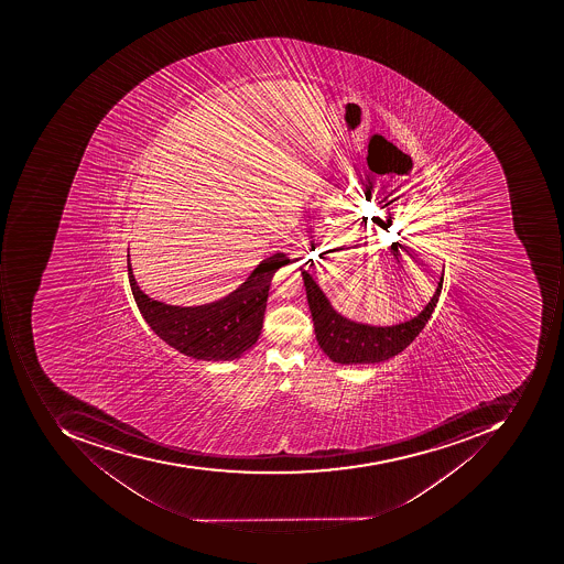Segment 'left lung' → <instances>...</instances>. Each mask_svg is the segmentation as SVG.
<instances>
[{"label": "left lung", "instance_id": "1", "mask_svg": "<svg viewBox=\"0 0 564 564\" xmlns=\"http://www.w3.org/2000/svg\"><path fill=\"white\" fill-rule=\"evenodd\" d=\"M302 276L305 281L306 300L312 312L318 346L332 361L340 365L387 361L406 349L415 340L416 335L424 330L425 324L432 317V312L441 296L442 281H444V273H442L434 296L416 317L391 327H376V325L349 321L339 312H335L312 274L302 269Z\"/></svg>", "mask_w": 564, "mask_h": 564}]
</instances>
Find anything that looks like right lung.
<instances>
[{
    "label": "right lung",
    "instance_id": "add662e5",
    "mask_svg": "<svg viewBox=\"0 0 564 564\" xmlns=\"http://www.w3.org/2000/svg\"><path fill=\"white\" fill-rule=\"evenodd\" d=\"M130 288L142 317L164 343L202 361H232L258 343L274 273L290 259L276 252L264 259L236 291L218 302L174 306L140 290L127 256Z\"/></svg>",
    "mask_w": 564,
    "mask_h": 564
}]
</instances>
